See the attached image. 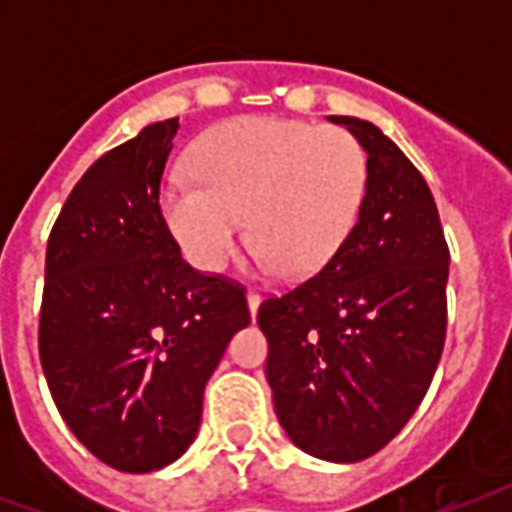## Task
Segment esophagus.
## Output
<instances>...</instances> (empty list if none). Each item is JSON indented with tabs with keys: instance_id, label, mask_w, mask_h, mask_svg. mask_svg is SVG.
<instances>
[{
	"instance_id": "obj_1",
	"label": "esophagus",
	"mask_w": 512,
	"mask_h": 512,
	"mask_svg": "<svg viewBox=\"0 0 512 512\" xmlns=\"http://www.w3.org/2000/svg\"><path fill=\"white\" fill-rule=\"evenodd\" d=\"M247 303H249V313H252V319H255L257 305H260V292H255V289H249V292H247Z\"/></svg>"
}]
</instances>
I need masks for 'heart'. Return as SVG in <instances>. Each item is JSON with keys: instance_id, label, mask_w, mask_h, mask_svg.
<instances>
[{"instance_id": "1", "label": "heart", "mask_w": 512, "mask_h": 512, "mask_svg": "<svg viewBox=\"0 0 512 512\" xmlns=\"http://www.w3.org/2000/svg\"><path fill=\"white\" fill-rule=\"evenodd\" d=\"M196 180L170 177L159 209L185 260L223 271L244 217L265 263L292 276L319 271L356 223L366 188L364 148L340 127L247 116L209 130L191 151Z\"/></svg>"}]
</instances>
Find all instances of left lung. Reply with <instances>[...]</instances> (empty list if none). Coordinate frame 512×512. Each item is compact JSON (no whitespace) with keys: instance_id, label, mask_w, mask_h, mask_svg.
<instances>
[{"instance_id":"obj_1","label":"left lung","mask_w":512,"mask_h":512,"mask_svg":"<svg viewBox=\"0 0 512 512\" xmlns=\"http://www.w3.org/2000/svg\"><path fill=\"white\" fill-rule=\"evenodd\" d=\"M345 124L366 151L358 220L319 273L265 297V377L303 452L358 462L420 406L446 340L449 244L425 177L374 124Z\"/></svg>"}]
</instances>
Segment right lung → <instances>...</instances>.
Segmentation results:
<instances>
[{
    "label": "right lung",
    "mask_w": 512,
    "mask_h": 512,
    "mask_svg": "<svg viewBox=\"0 0 512 512\" xmlns=\"http://www.w3.org/2000/svg\"><path fill=\"white\" fill-rule=\"evenodd\" d=\"M177 119L103 154L47 239L39 358L79 441L122 473L191 446L204 385L249 324L244 284L185 263L159 209Z\"/></svg>",
    "instance_id": "add662e5"
}]
</instances>
